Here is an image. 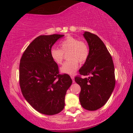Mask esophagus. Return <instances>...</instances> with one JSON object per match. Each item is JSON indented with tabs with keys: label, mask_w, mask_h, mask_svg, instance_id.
I'll use <instances>...</instances> for the list:
<instances>
[{
	"label": "esophagus",
	"mask_w": 133,
	"mask_h": 133,
	"mask_svg": "<svg viewBox=\"0 0 133 133\" xmlns=\"http://www.w3.org/2000/svg\"><path fill=\"white\" fill-rule=\"evenodd\" d=\"M71 78L73 80V82H75V76H74V75L71 76Z\"/></svg>",
	"instance_id": "34e87169"
}]
</instances>
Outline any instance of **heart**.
<instances>
[{
    "label": "heart",
    "mask_w": 133,
    "mask_h": 133,
    "mask_svg": "<svg viewBox=\"0 0 133 133\" xmlns=\"http://www.w3.org/2000/svg\"><path fill=\"white\" fill-rule=\"evenodd\" d=\"M60 49L52 48L50 51V56L52 60L56 64L62 63L64 54H67L69 59L63 63L60 68V71L67 75H73L76 71L81 64L87 61L89 56V48L87 44L83 41H79L76 38L68 36L59 43Z\"/></svg>",
    "instance_id": "b5f03b06"
}]
</instances>
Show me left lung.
Segmentation results:
<instances>
[{
    "instance_id": "obj_1",
    "label": "left lung",
    "mask_w": 133,
    "mask_h": 133,
    "mask_svg": "<svg viewBox=\"0 0 133 133\" xmlns=\"http://www.w3.org/2000/svg\"><path fill=\"white\" fill-rule=\"evenodd\" d=\"M84 37L89 47L87 61L79 70L80 75L75 82L81 87L79 101L82 108L88 111L101 108L109 99L115 87L114 65L111 54L97 35L85 32Z\"/></svg>"
}]
</instances>
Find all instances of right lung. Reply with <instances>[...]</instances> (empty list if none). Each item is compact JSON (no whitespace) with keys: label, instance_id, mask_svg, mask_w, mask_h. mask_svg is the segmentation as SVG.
I'll return each mask as SVG.
<instances>
[{"label":"right lung","instance_id":"obj_1","mask_svg":"<svg viewBox=\"0 0 133 133\" xmlns=\"http://www.w3.org/2000/svg\"><path fill=\"white\" fill-rule=\"evenodd\" d=\"M64 35H40L28 46L19 65L22 94L30 106L43 114L59 113L65 106V96L72 84L68 75H59L50 51Z\"/></svg>","mask_w":133,"mask_h":133}]
</instances>
